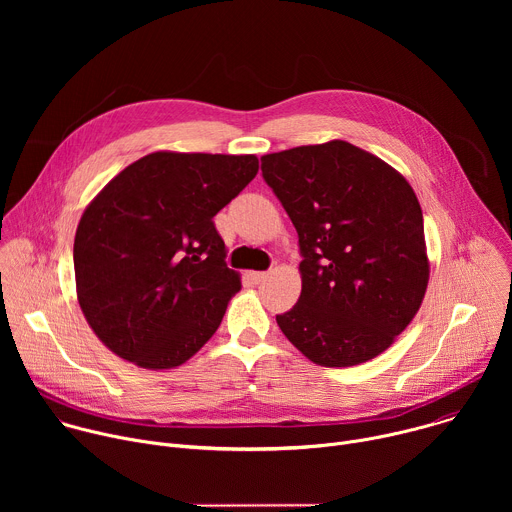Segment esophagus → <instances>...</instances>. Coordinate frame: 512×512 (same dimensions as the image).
Wrapping results in <instances>:
<instances>
[{
  "mask_svg": "<svg viewBox=\"0 0 512 512\" xmlns=\"http://www.w3.org/2000/svg\"><path fill=\"white\" fill-rule=\"evenodd\" d=\"M269 277V273H265V271H253L251 273V279L255 281V283H261V281H265Z\"/></svg>",
  "mask_w": 512,
  "mask_h": 512,
  "instance_id": "esophagus-1",
  "label": "esophagus"
}]
</instances>
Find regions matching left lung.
<instances>
[{"instance_id": "1", "label": "left lung", "mask_w": 512, "mask_h": 512, "mask_svg": "<svg viewBox=\"0 0 512 512\" xmlns=\"http://www.w3.org/2000/svg\"><path fill=\"white\" fill-rule=\"evenodd\" d=\"M300 237L302 294L275 316L320 367H354L411 324L429 281L419 200L401 172L332 139L261 156Z\"/></svg>"}]
</instances>
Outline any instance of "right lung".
<instances>
[{
    "instance_id": "obj_1",
    "label": "right lung",
    "mask_w": 512,
    "mask_h": 512,
    "mask_svg": "<svg viewBox=\"0 0 512 512\" xmlns=\"http://www.w3.org/2000/svg\"><path fill=\"white\" fill-rule=\"evenodd\" d=\"M257 170L253 154L154 152L89 202L75 235L77 300L111 352L164 371L210 340L241 289L212 218Z\"/></svg>"
}]
</instances>
